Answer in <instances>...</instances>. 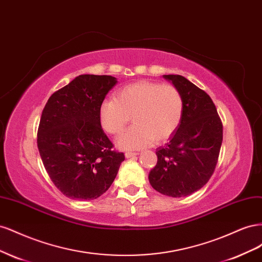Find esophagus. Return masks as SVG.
I'll use <instances>...</instances> for the list:
<instances>
[{
  "label": "esophagus",
  "mask_w": 262,
  "mask_h": 262,
  "mask_svg": "<svg viewBox=\"0 0 262 262\" xmlns=\"http://www.w3.org/2000/svg\"><path fill=\"white\" fill-rule=\"evenodd\" d=\"M137 155H139L138 152H126L125 153V157L126 158H131V157H134V156H137Z\"/></svg>",
  "instance_id": "1"
}]
</instances>
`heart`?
<instances>
[{
  "mask_svg": "<svg viewBox=\"0 0 262 262\" xmlns=\"http://www.w3.org/2000/svg\"><path fill=\"white\" fill-rule=\"evenodd\" d=\"M182 114L184 99L177 87L150 81L122 87L116 98L101 102L98 112L102 129L113 136L122 132L132 116L133 125L116 141L117 146L125 150L169 139L179 126Z\"/></svg>",
  "mask_w": 262,
  "mask_h": 262,
  "instance_id": "1",
  "label": "heart"
}]
</instances>
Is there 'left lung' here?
Here are the masks:
<instances>
[{"label": "left lung", "mask_w": 262, "mask_h": 262, "mask_svg": "<svg viewBox=\"0 0 262 262\" xmlns=\"http://www.w3.org/2000/svg\"><path fill=\"white\" fill-rule=\"evenodd\" d=\"M181 93L184 114L169 142L156 149L149 184L162 194L180 198L200 190L215 169L223 125L211 97L181 75H163Z\"/></svg>", "instance_id": "8db88e82"}]
</instances>
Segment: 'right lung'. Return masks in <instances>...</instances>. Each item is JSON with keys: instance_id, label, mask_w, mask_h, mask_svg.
<instances>
[{"instance_id": "right-lung-1", "label": "right lung", "mask_w": 262, "mask_h": 262, "mask_svg": "<svg viewBox=\"0 0 262 262\" xmlns=\"http://www.w3.org/2000/svg\"><path fill=\"white\" fill-rule=\"evenodd\" d=\"M118 83L110 75H78L53 93L42 110L37 144L54 186L73 200L105 193L124 161L99 122V106Z\"/></svg>"}]
</instances>
